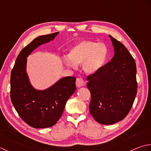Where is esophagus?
I'll return each instance as SVG.
<instances>
[{
    "instance_id": "esophagus-1",
    "label": "esophagus",
    "mask_w": 151,
    "mask_h": 151,
    "mask_svg": "<svg viewBox=\"0 0 151 151\" xmlns=\"http://www.w3.org/2000/svg\"><path fill=\"white\" fill-rule=\"evenodd\" d=\"M76 84L78 87H82V86H83L85 84L84 80L81 78H77L76 81Z\"/></svg>"
}]
</instances>
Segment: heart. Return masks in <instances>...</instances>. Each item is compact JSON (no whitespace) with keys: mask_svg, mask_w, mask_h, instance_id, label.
Here are the masks:
<instances>
[{"mask_svg":"<svg viewBox=\"0 0 151 151\" xmlns=\"http://www.w3.org/2000/svg\"><path fill=\"white\" fill-rule=\"evenodd\" d=\"M107 57L108 49L103 43L83 40L70 50L68 57H63V61L72 68H76L78 64L82 63L86 72L93 73L104 66Z\"/></svg>","mask_w":151,"mask_h":151,"instance_id":"1","label":"heart"}]
</instances>
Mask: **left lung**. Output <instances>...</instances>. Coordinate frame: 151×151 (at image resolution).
<instances>
[{
  "instance_id": "left-lung-1",
  "label": "left lung",
  "mask_w": 151,
  "mask_h": 151,
  "mask_svg": "<svg viewBox=\"0 0 151 151\" xmlns=\"http://www.w3.org/2000/svg\"><path fill=\"white\" fill-rule=\"evenodd\" d=\"M109 37L114 57L87 79L91 95L90 113L101 124H113L124 119L133 106L137 91L134 58L121 42Z\"/></svg>"
}]
</instances>
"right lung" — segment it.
<instances>
[{
	"mask_svg": "<svg viewBox=\"0 0 151 151\" xmlns=\"http://www.w3.org/2000/svg\"><path fill=\"white\" fill-rule=\"evenodd\" d=\"M58 32L38 36L18 55L10 77V98L18 115L30 127H53L62 116L68 98L76 90L74 77H65L44 91L30 85L26 73L27 57L36 47L53 40Z\"/></svg>",
	"mask_w": 151,
	"mask_h": 151,
	"instance_id": "right-lung-1",
	"label": "right lung"
}]
</instances>
